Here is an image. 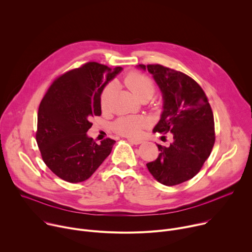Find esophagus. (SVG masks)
<instances>
[{
  "instance_id": "obj_1",
  "label": "esophagus",
  "mask_w": 252,
  "mask_h": 252,
  "mask_svg": "<svg viewBox=\"0 0 252 252\" xmlns=\"http://www.w3.org/2000/svg\"><path fill=\"white\" fill-rule=\"evenodd\" d=\"M127 140L131 143V145H140V143L142 142L141 139H135V138H130V137H128Z\"/></svg>"
}]
</instances>
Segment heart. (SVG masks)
I'll list each match as a JSON object with an SVG mask.
<instances>
[{"mask_svg":"<svg viewBox=\"0 0 252 252\" xmlns=\"http://www.w3.org/2000/svg\"><path fill=\"white\" fill-rule=\"evenodd\" d=\"M123 84L139 99L150 98L155 93L153 80L145 74L138 71H129L124 78ZM115 95V89L112 84L106 85L100 94L99 103L102 110H107ZM149 126V122L140 117H123L114 124V129L118 133L130 138L138 137L142 130Z\"/></svg>","mask_w":252,"mask_h":252,"instance_id":"obj_1","label":"heart"}]
</instances>
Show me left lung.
<instances>
[{
    "instance_id": "obj_1",
    "label": "left lung",
    "mask_w": 252,
    "mask_h": 252,
    "mask_svg": "<svg viewBox=\"0 0 252 252\" xmlns=\"http://www.w3.org/2000/svg\"><path fill=\"white\" fill-rule=\"evenodd\" d=\"M139 66L148 67L162 92L163 112L154 131L172 135L168 147L158 145L160 153L147 166L158 183L176 186L196 175L210 156L215 142L211 106L202 88L182 71L158 63Z\"/></svg>"
}]
</instances>
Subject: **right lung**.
I'll return each mask as SVG.
<instances>
[{"label": "right lung", "instance_id": "1", "mask_svg": "<svg viewBox=\"0 0 252 252\" xmlns=\"http://www.w3.org/2000/svg\"><path fill=\"white\" fill-rule=\"evenodd\" d=\"M121 69L88 62L58 77L40 103L35 140L46 165L67 183L87 181L112 152L116 140L97 145L86 132L101 114L103 87Z\"/></svg>", "mask_w": 252, "mask_h": 252}]
</instances>
